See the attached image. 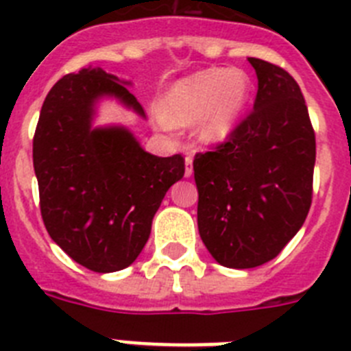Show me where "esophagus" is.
<instances>
[{
    "label": "esophagus",
    "mask_w": 351,
    "mask_h": 351,
    "mask_svg": "<svg viewBox=\"0 0 351 351\" xmlns=\"http://www.w3.org/2000/svg\"><path fill=\"white\" fill-rule=\"evenodd\" d=\"M191 173H193V158L186 156V160H184V176H186V178H190Z\"/></svg>",
    "instance_id": "1"
}]
</instances>
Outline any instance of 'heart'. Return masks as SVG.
<instances>
[{"instance_id":"b5f03b06","label":"heart","mask_w":351,"mask_h":351,"mask_svg":"<svg viewBox=\"0 0 351 351\" xmlns=\"http://www.w3.org/2000/svg\"><path fill=\"white\" fill-rule=\"evenodd\" d=\"M250 95L251 79L243 70L207 68L170 86L161 101V116L176 126L200 121V141L219 144L235 132Z\"/></svg>"}]
</instances>
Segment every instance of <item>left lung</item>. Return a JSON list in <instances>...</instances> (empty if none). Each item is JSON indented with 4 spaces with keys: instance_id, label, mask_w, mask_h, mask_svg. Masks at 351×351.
Here are the masks:
<instances>
[{
    "instance_id": "1",
    "label": "left lung",
    "mask_w": 351,
    "mask_h": 351,
    "mask_svg": "<svg viewBox=\"0 0 351 351\" xmlns=\"http://www.w3.org/2000/svg\"><path fill=\"white\" fill-rule=\"evenodd\" d=\"M258 79L253 110L228 141L193 160L198 232L218 263L253 269L276 258L311 207L316 141L295 79L247 58Z\"/></svg>"
}]
</instances>
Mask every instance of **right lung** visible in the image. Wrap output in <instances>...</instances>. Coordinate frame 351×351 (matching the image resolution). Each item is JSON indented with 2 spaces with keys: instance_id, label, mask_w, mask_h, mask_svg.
I'll return each instance as SVG.
<instances>
[{
  "instance_id": "1",
  "label": "right lung",
  "mask_w": 351,
  "mask_h": 351,
  "mask_svg": "<svg viewBox=\"0 0 351 351\" xmlns=\"http://www.w3.org/2000/svg\"><path fill=\"white\" fill-rule=\"evenodd\" d=\"M125 80L101 68H82L52 86L33 138L40 210L58 246L95 272L132 265L184 158L145 153L125 126H93L96 104L116 98L145 117Z\"/></svg>"
}]
</instances>
